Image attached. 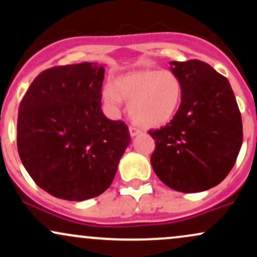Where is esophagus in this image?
<instances>
[{
	"label": "esophagus",
	"mask_w": 257,
	"mask_h": 257,
	"mask_svg": "<svg viewBox=\"0 0 257 257\" xmlns=\"http://www.w3.org/2000/svg\"><path fill=\"white\" fill-rule=\"evenodd\" d=\"M129 133H131V137H137V135L141 134V129L137 128V126H129Z\"/></svg>",
	"instance_id": "obj_1"
}]
</instances>
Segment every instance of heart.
I'll return each mask as SVG.
<instances>
[{
	"label": "heart",
	"instance_id": "1",
	"mask_svg": "<svg viewBox=\"0 0 257 257\" xmlns=\"http://www.w3.org/2000/svg\"><path fill=\"white\" fill-rule=\"evenodd\" d=\"M105 104L117 110L122 99L129 102V114L138 124L161 126L175 116L182 99V83L169 70H139L119 76L102 91Z\"/></svg>",
	"mask_w": 257,
	"mask_h": 257
}]
</instances>
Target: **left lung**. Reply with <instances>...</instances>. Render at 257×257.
I'll use <instances>...</instances> for the list:
<instances>
[{
  "mask_svg": "<svg viewBox=\"0 0 257 257\" xmlns=\"http://www.w3.org/2000/svg\"><path fill=\"white\" fill-rule=\"evenodd\" d=\"M182 83L179 110L166 126L150 131L151 164L163 184L184 193L219 185L237 161L243 123L228 79L200 60L170 61Z\"/></svg>",
  "mask_w": 257,
  "mask_h": 257,
  "instance_id": "left-lung-1",
  "label": "left lung"
}]
</instances>
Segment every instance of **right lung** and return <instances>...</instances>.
<instances>
[{
  "label": "right lung",
  "mask_w": 257,
  "mask_h": 257,
  "mask_svg": "<svg viewBox=\"0 0 257 257\" xmlns=\"http://www.w3.org/2000/svg\"><path fill=\"white\" fill-rule=\"evenodd\" d=\"M104 73L96 63L44 70L19 105L23 166L57 198L81 202L105 192L131 143L125 123L102 113Z\"/></svg>",
  "instance_id": "add662e5"
}]
</instances>
